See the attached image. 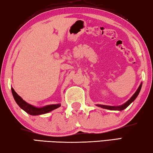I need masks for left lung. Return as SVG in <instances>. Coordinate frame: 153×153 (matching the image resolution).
I'll return each mask as SVG.
<instances>
[{"mask_svg":"<svg viewBox=\"0 0 153 153\" xmlns=\"http://www.w3.org/2000/svg\"><path fill=\"white\" fill-rule=\"evenodd\" d=\"M141 85H142V83L140 84V85H139L138 89L137 90L135 93L132 95V97H131V98H130L129 100L127 101V102H126L124 104H123V105H119V106H110V105H100V104H97V105L99 106V107L104 108V109H108V110H124L125 108H127L128 106L132 102V101H134V99H135L137 97V96H138L139 93L141 90Z\"/></svg>","mask_w":153,"mask_h":153,"instance_id":"left-lung-1","label":"left lung"}]
</instances>
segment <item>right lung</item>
<instances>
[{"instance_id":"add662e5","label":"right lung","mask_w":153,"mask_h":153,"mask_svg":"<svg viewBox=\"0 0 153 153\" xmlns=\"http://www.w3.org/2000/svg\"><path fill=\"white\" fill-rule=\"evenodd\" d=\"M12 92L14 97V100L21 109L25 111L27 113L30 115H39L50 112L53 110L56 109L61 106V104H52V105H48L41 108H37L35 106L29 104L26 102L19 96L17 93L14 91V90L12 88Z\"/></svg>"}]
</instances>
